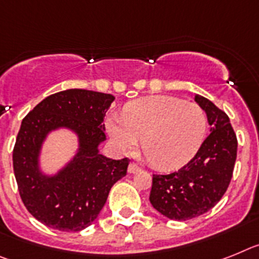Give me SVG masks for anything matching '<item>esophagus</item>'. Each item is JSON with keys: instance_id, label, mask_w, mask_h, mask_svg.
<instances>
[{"instance_id": "esophagus-1", "label": "esophagus", "mask_w": 259, "mask_h": 259, "mask_svg": "<svg viewBox=\"0 0 259 259\" xmlns=\"http://www.w3.org/2000/svg\"><path fill=\"white\" fill-rule=\"evenodd\" d=\"M127 172L129 173H137V172H139V167L138 165H137V164H134V163H130L129 164V167H127Z\"/></svg>"}]
</instances>
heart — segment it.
<instances>
[{
  "instance_id": "b5f03b06",
  "label": "heart",
  "mask_w": 259,
  "mask_h": 259,
  "mask_svg": "<svg viewBox=\"0 0 259 259\" xmlns=\"http://www.w3.org/2000/svg\"><path fill=\"white\" fill-rule=\"evenodd\" d=\"M107 129L120 151L142 148L155 167L177 169L192 160L203 143L206 113L198 104L172 96H147L123 108L122 118L111 116Z\"/></svg>"
}]
</instances>
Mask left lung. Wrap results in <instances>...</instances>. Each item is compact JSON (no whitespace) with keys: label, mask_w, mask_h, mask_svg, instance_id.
<instances>
[{"label":"left lung","mask_w":259,"mask_h":259,"mask_svg":"<svg viewBox=\"0 0 259 259\" xmlns=\"http://www.w3.org/2000/svg\"><path fill=\"white\" fill-rule=\"evenodd\" d=\"M194 100L207 116L210 134L181 169L152 177L150 202L172 220L193 219L211 210L227 192L237 156L228 116L203 96L195 95Z\"/></svg>","instance_id":"8db88e82"}]
</instances>
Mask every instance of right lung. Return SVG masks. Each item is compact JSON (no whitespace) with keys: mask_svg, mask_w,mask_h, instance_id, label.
<instances>
[{"mask_svg":"<svg viewBox=\"0 0 259 259\" xmlns=\"http://www.w3.org/2000/svg\"><path fill=\"white\" fill-rule=\"evenodd\" d=\"M111 94L71 89L46 98L22 121L13 151V167L24 206L35 219L62 232L91 226L112 186L126 175V157L113 160L99 152L105 141L104 116ZM69 130L78 148L55 174L41 167V151L51 132Z\"/></svg>","mask_w":259,"mask_h":259,"instance_id":"obj_1","label":"right lung"}]
</instances>
